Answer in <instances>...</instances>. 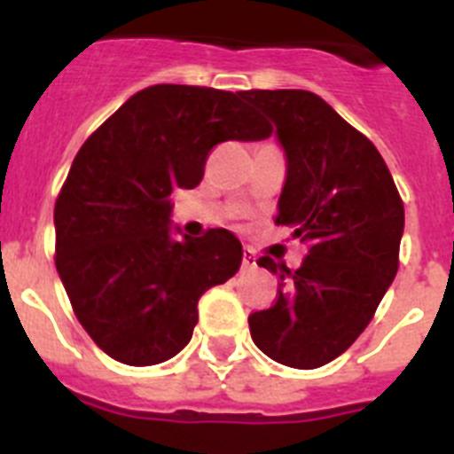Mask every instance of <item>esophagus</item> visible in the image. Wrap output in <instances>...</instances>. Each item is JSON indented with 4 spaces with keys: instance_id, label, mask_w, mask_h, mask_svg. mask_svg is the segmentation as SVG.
Here are the masks:
<instances>
[{
    "instance_id": "esophagus-1",
    "label": "esophagus",
    "mask_w": 454,
    "mask_h": 454,
    "mask_svg": "<svg viewBox=\"0 0 454 454\" xmlns=\"http://www.w3.org/2000/svg\"><path fill=\"white\" fill-rule=\"evenodd\" d=\"M256 268V256L252 249H245L243 252V270H254Z\"/></svg>"
}]
</instances>
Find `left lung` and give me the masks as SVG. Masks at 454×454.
<instances>
[{"label":"left lung","instance_id":"obj_1","mask_svg":"<svg viewBox=\"0 0 454 454\" xmlns=\"http://www.w3.org/2000/svg\"><path fill=\"white\" fill-rule=\"evenodd\" d=\"M277 126L286 184L277 224L309 247L299 270L263 256L281 278L272 309L249 315L256 347L286 367L317 369L367 328L398 270L405 211L376 145L313 91H240Z\"/></svg>","mask_w":454,"mask_h":454}]
</instances>
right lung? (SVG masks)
<instances>
[{
    "mask_svg": "<svg viewBox=\"0 0 454 454\" xmlns=\"http://www.w3.org/2000/svg\"><path fill=\"white\" fill-rule=\"evenodd\" d=\"M268 123L240 91L153 85L81 145L56 200V268L74 313L110 357L160 364L189 344L200 297L234 277L227 230L180 241L176 189H193L220 141H261Z\"/></svg>",
    "mask_w": 454,
    "mask_h": 454,
    "instance_id": "obj_1",
    "label": "right lung"
}]
</instances>
